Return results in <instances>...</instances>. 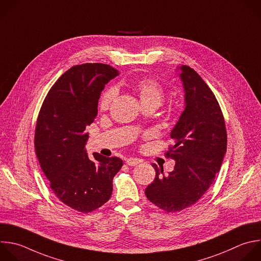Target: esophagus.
I'll use <instances>...</instances> for the list:
<instances>
[{"instance_id":"1","label":"esophagus","mask_w":261,"mask_h":261,"mask_svg":"<svg viewBox=\"0 0 261 261\" xmlns=\"http://www.w3.org/2000/svg\"><path fill=\"white\" fill-rule=\"evenodd\" d=\"M139 163H141V161H140L139 159H133V158H130V159H128V160L126 161V164H127L128 166H136V165H138Z\"/></svg>"}]
</instances>
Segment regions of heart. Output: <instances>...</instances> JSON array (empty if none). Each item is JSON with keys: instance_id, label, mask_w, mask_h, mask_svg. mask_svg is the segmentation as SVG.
Segmentation results:
<instances>
[{"instance_id": "1", "label": "heart", "mask_w": 261, "mask_h": 261, "mask_svg": "<svg viewBox=\"0 0 261 261\" xmlns=\"http://www.w3.org/2000/svg\"><path fill=\"white\" fill-rule=\"evenodd\" d=\"M132 89L136 92L142 106L153 105L160 107L165 98V90L162 84L152 77H142L132 84ZM118 94L116 87H109L100 97L98 107L101 111H108Z\"/></svg>"}]
</instances>
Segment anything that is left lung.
Masks as SVG:
<instances>
[{"mask_svg": "<svg viewBox=\"0 0 261 261\" xmlns=\"http://www.w3.org/2000/svg\"><path fill=\"white\" fill-rule=\"evenodd\" d=\"M186 109L171 132L174 144L165 152L176 161L164 175L155 164L154 180L145 189L152 204L167 213L197 203L213 184L226 151L227 134L219 103L205 81L188 65L180 67Z\"/></svg>", "mask_w": 261, "mask_h": 261, "instance_id": "1", "label": "left lung"}]
</instances>
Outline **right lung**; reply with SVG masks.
I'll use <instances>...</instances> for the list:
<instances>
[{
  "label": "right lung",
  "instance_id": "right-lung-1",
  "mask_svg": "<svg viewBox=\"0 0 261 261\" xmlns=\"http://www.w3.org/2000/svg\"><path fill=\"white\" fill-rule=\"evenodd\" d=\"M119 71L105 63L70 67L51 87L40 110L35 148L54 195L66 206L90 213L106 204L113 178L123 166L120 158L85 151L86 127L97 116L106 84Z\"/></svg>",
  "mask_w": 261,
  "mask_h": 261
}]
</instances>
